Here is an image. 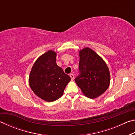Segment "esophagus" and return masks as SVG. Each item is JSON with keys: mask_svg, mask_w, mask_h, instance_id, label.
<instances>
[{"mask_svg": "<svg viewBox=\"0 0 135 135\" xmlns=\"http://www.w3.org/2000/svg\"><path fill=\"white\" fill-rule=\"evenodd\" d=\"M70 76L71 77V80H74V75L73 74H70Z\"/></svg>", "mask_w": 135, "mask_h": 135, "instance_id": "esophagus-1", "label": "esophagus"}]
</instances>
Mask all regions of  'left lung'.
Wrapping results in <instances>:
<instances>
[{
	"mask_svg": "<svg viewBox=\"0 0 135 135\" xmlns=\"http://www.w3.org/2000/svg\"><path fill=\"white\" fill-rule=\"evenodd\" d=\"M80 74L75 79L83 95L90 99L99 97L110 83V73L104 60L89 47L79 51Z\"/></svg>",
	"mask_w": 135,
	"mask_h": 135,
	"instance_id": "8db88e82",
	"label": "left lung"
}]
</instances>
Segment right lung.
I'll return each mask as SVG.
<instances>
[{"mask_svg": "<svg viewBox=\"0 0 135 135\" xmlns=\"http://www.w3.org/2000/svg\"><path fill=\"white\" fill-rule=\"evenodd\" d=\"M56 52H45L35 61L29 75L28 83L33 92L46 102H53L62 97L71 80L69 76L56 64Z\"/></svg>", "mask_w": 135, "mask_h": 135, "instance_id": "right-lung-1", "label": "right lung"}]
</instances>
